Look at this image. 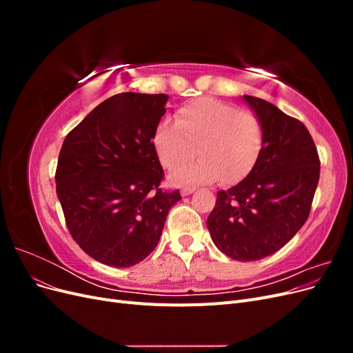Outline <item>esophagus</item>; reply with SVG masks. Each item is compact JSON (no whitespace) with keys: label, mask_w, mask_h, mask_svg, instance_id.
I'll return each instance as SVG.
<instances>
[{"label":"esophagus","mask_w":353,"mask_h":353,"mask_svg":"<svg viewBox=\"0 0 353 353\" xmlns=\"http://www.w3.org/2000/svg\"><path fill=\"white\" fill-rule=\"evenodd\" d=\"M194 191H196L194 187H185V188L181 190V194H183V196L185 197V196H188V194H191V193H194Z\"/></svg>","instance_id":"esophagus-1"}]
</instances>
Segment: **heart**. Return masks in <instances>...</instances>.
Here are the masks:
<instances>
[{
	"instance_id": "obj_1",
	"label": "heart",
	"mask_w": 353,
	"mask_h": 353,
	"mask_svg": "<svg viewBox=\"0 0 353 353\" xmlns=\"http://www.w3.org/2000/svg\"><path fill=\"white\" fill-rule=\"evenodd\" d=\"M160 163L174 170L196 154V162L170 175L176 184L208 183L221 178L236 184L258 163L263 148V126L258 114L236 104L200 99L178 109L175 123L160 122L153 135Z\"/></svg>"
}]
</instances>
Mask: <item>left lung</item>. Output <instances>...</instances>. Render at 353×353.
<instances>
[{"instance_id":"left-lung-1","label":"left lung","mask_w":353,"mask_h":353,"mask_svg":"<svg viewBox=\"0 0 353 353\" xmlns=\"http://www.w3.org/2000/svg\"><path fill=\"white\" fill-rule=\"evenodd\" d=\"M263 126L258 163L221 190L206 223L216 248L240 262L279 252L303 227L319 179V156L306 126L274 104L244 95Z\"/></svg>"}]
</instances>
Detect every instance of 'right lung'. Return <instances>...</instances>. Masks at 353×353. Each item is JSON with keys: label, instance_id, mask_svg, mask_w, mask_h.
Wrapping results in <instances>:
<instances>
[{"label": "right lung", "instance_id": "1", "mask_svg": "<svg viewBox=\"0 0 353 353\" xmlns=\"http://www.w3.org/2000/svg\"><path fill=\"white\" fill-rule=\"evenodd\" d=\"M166 94L121 92L99 104L63 141L56 190L72 239L92 259L128 268L162 236L179 190H163L153 145Z\"/></svg>", "mask_w": 353, "mask_h": 353}]
</instances>
